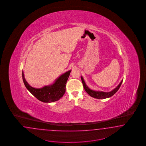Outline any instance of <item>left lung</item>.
<instances>
[{
  "label": "left lung",
  "instance_id": "8db88e82",
  "mask_svg": "<svg viewBox=\"0 0 146 146\" xmlns=\"http://www.w3.org/2000/svg\"><path fill=\"white\" fill-rule=\"evenodd\" d=\"M81 78L82 82L85 91L88 93L90 96L95 98H97V99H104V98H109V97H110L112 96H113L119 89L120 87L122 84L123 80H122L119 84H118V86L115 88L113 89L112 91L109 92H100V91H95V90H93L90 89L86 84L82 76H81Z\"/></svg>",
  "mask_w": 146,
  "mask_h": 146
}]
</instances>
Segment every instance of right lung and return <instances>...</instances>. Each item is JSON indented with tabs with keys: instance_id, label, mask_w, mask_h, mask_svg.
<instances>
[{
	"instance_id": "1",
	"label": "right lung",
	"mask_w": 146,
	"mask_h": 146,
	"mask_svg": "<svg viewBox=\"0 0 146 146\" xmlns=\"http://www.w3.org/2000/svg\"><path fill=\"white\" fill-rule=\"evenodd\" d=\"M71 70L59 76L54 82L41 88H35L28 84L22 71V79L26 88L39 101L44 103H51L60 99L66 91V84Z\"/></svg>"
}]
</instances>
